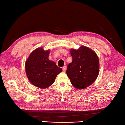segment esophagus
I'll use <instances>...</instances> for the list:
<instances>
[{"mask_svg": "<svg viewBox=\"0 0 125 125\" xmlns=\"http://www.w3.org/2000/svg\"><path fill=\"white\" fill-rule=\"evenodd\" d=\"M62 69H63V72H65V71H66V69H67V66H66V65H64V66H63L62 67Z\"/></svg>", "mask_w": 125, "mask_h": 125, "instance_id": "esophagus-1", "label": "esophagus"}]
</instances>
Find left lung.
<instances>
[{"instance_id": "8db88e82", "label": "left lung", "mask_w": 125, "mask_h": 125, "mask_svg": "<svg viewBox=\"0 0 125 125\" xmlns=\"http://www.w3.org/2000/svg\"><path fill=\"white\" fill-rule=\"evenodd\" d=\"M72 62L67 66L66 73L72 85L77 89H84L94 83L99 71V58L95 52L82 46L71 50Z\"/></svg>"}]
</instances>
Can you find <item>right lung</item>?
<instances>
[{
	"instance_id": "right-lung-1",
	"label": "right lung",
	"mask_w": 125,
	"mask_h": 125,
	"mask_svg": "<svg viewBox=\"0 0 125 125\" xmlns=\"http://www.w3.org/2000/svg\"><path fill=\"white\" fill-rule=\"evenodd\" d=\"M49 51L38 48L31 53L25 64L29 81L38 88L45 89L54 83L59 73L62 71L54 62L48 59Z\"/></svg>"
}]
</instances>
